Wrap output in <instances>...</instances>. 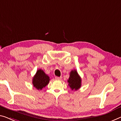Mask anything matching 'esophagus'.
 <instances>
[{"mask_svg": "<svg viewBox=\"0 0 121 121\" xmlns=\"http://www.w3.org/2000/svg\"><path fill=\"white\" fill-rule=\"evenodd\" d=\"M55 79H57V80H61V79H62V77H57V76H56V77H55Z\"/></svg>", "mask_w": 121, "mask_h": 121, "instance_id": "34e87169", "label": "esophagus"}]
</instances>
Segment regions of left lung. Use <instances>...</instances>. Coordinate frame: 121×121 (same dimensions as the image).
<instances>
[{"label": "left lung", "mask_w": 121, "mask_h": 121, "mask_svg": "<svg viewBox=\"0 0 121 121\" xmlns=\"http://www.w3.org/2000/svg\"><path fill=\"white\" fill-rule=\"evenodd\" d=\"M69 86L72 90H77L81 86V78L76 70H72L70 73V77L68 80Z\"/></svg>", "instance_id": "1"}]
</instances>
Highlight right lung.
Segmentation results:
<instances>
[{
    "label": "right lung",
    "mask_w": 121,
    "mask_h": 121,
    "mask_svg": "<svg viewBox=\"0 0 121 121\" xmlns=\"http://www.w3.org/2000/svg\"><path fill=\"white\" fill-rule=\"evenodd\" d=\"M50 77L42 69H39L37 71L32 79L33 86L38 90L42 89L45 87L49 84Z\"/></svg>",
    "instance_id": "1"
}]
</instances>
